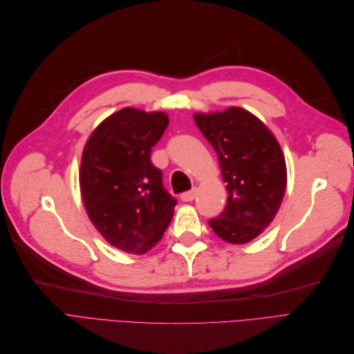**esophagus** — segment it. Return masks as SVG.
Instances as JSON below:
<instances>
[{"mask_svg": "<svg viewBox=\"0 0 354 354\" xmlns=\"http://www.w3.org/2000/svg\"><path fill=\"white\" fill-rule=\"evenodd\" d=\"M195 196H196V189H192V190H189V192H185V194H181V201H185V202H190V201H194L195 199Z\"/></svg>", "mask_w": 354, "mask_h": 354, "instance_id": "1", "label": "esophagus"}]
</instances>
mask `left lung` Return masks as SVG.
Listing matches in <instances>:
<instances>
[{"mask_svg":"<svg viewBox=\"0 0 354 354\" xmlns=\"http://www.w3.org/2000/svg\"><path fill=\"white\" fill-rule=\"evenodd\" d=\"M194 118L216 151L227 183V205L209 226L229 243L250 242L272 223L285 195L281 146L259 118L241 108Z\"/></svg>","mask_w":354,"mask_h":354,"instance_id":"8db88e82","label":"left lung"}]
</instances>
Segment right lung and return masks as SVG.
I'll use <instances>...</instances> for the list:
<instances>
[{
  "mask_svg": "<svg viewBox=\"0 0 354 354\" xmlns=\"http://www.w3.org/2000/svg\"><path fill=\"white\" fill-rule=\"evenodd\" d=\"M168 127L162 112L124 108L95 128L81 159V194L91 223L111 245L145 254L173 218L176 198L151 153Z\"/></svg>",
  "mask_w": 354,
  "mask_h": 354,
  "instance_id": "1",
  "label": "right lung"
}]
</instances>
